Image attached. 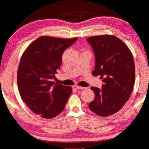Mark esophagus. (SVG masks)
<instances>
[{
	"label": "esophagus",
	"instance_id": "esophagus-1",
	"mask_svg": "<svg viewBox=\"0 0 149 149\" xmlns=\"http://www.w3.org/2000/svg\"><path fill=\"white\" fill-rule=\"evenodd\" d=\"M75 88L77 89H85V87H81V86H75Z\"/></svg>",
	"mask_w": 149,
	"mask_h": 149
}]
</instances>
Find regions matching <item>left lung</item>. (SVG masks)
I'll return each instance as SVG.
<instances>
[{
    "label": "left lung",
    "mask_w": 149,
    "mask_h": 149,
    "mask_svg": "<svg viewBox=\"0 0 149 149\" xmlns=\"http://www.w3.org/2000/svg\"><path fill=\"white\" fill-rule=\"evenodd\" d=\"M95 58L93 75H101L102 89L91 87L95 98L89 104L91 111L101 117L116 113L129 100L135 80L133 57L127 45L112 35L86 39Z\"/></svg>",
    "instance_id": "left-lung-1"
}]
</instances>
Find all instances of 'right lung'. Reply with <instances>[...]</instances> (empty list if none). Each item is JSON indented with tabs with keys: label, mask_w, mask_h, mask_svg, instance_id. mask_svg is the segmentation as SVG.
<instances>
[{
	"label": "right lung",
	"mask_w": 149,
	"mask_h": 149,
	"mask_svg": "<svg viewBox=\"0 0 149 149\" xmlns=\"http://www.w3.org/2000/svg\"><path fill=\"white\" fill-rule=\"evenodd\" d=\"M77 40L41 36L23 53L18 68V87L22 100L35 114L52 119L65 108L72 87L53 79L63 52Z\"/></svg>",
	"instance_id": "right-lung-1"
}]
</instances>
